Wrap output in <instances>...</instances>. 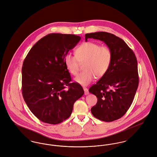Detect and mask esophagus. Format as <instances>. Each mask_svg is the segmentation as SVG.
<instances>
[{
    "instance_id": "1",
    "label": "esophagus",
    "mask_w": 157,
    "mask_h": 157,
    "mask_svg": "<svg viewBox=\"0 0 157 157\" xmlns=\"http://www.w3.org/2000/svg\"><path fill=\"white\" fill-rule=\"evenodd\" d=\"M83 90H84V91H85V95H88L89 94V90H88V89L87 88V87H83Z\"/></svg>"
}]
</instances>
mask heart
<instances>
[{
	"mask_svg": "<svg viewBox=\"0 0 157 157\" xmlns=\"http://www.w3.org/2000/svg\"><path fill=\"white\" fill-rule=\"evenodd\" d=\"M75 56L67 53L64 63L67 70L75 75L78 72L80 63L83 62L84 71L80 73L74 80L86 86L93 81L95 77L103 76L110 68L112 60V52L110 48L98 43L87 41L82 43L75 50Z\"/></svg>",
	"mask_w": 157,
	"mask_h": 157,
	"instance_id": "obj_1",
	"label": "heart"
}]
</instances>
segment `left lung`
Segmentation results:
<instances>
[{
	"instance_id": "1",
	"label": "left lung",
	"mask_w": 157,
	"mask_h": 157,
	"mask_svg": "<svg viewBox=\"0 0 157 157\" xmlns=\"http://www.w3.org/2000/svg\"><path fill=\"white\" fill-rule=\"evenodd\" d=\"M88 38L103 41L112 52L109 69L89 89L98 100L91 108L94 116L112 122L125 114L134 100L139 85L137 59L125 42L113 34L105 32L86 33V42Z\"/></svg>"
}]
</instances>
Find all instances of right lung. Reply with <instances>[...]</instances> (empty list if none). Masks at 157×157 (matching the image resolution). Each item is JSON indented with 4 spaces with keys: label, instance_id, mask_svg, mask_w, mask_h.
<instances>
[{
    "label": "right lung",
    "instance_id": "1",
    "mask_svg": "<svg viewBox=\"0 0 157 157\" xmlns=\"http://www.w3.org/2000/svg\"><path fill=\"white\" fill-rule=\"evenodd\" d=\"M81 40L75 35L50 33L36 43L22 67V94L29 109L43 122L57 124L71 114L74 102L84 94L70 83L64 57Z\"/></svg>",
    "mask_w": 157,
    "mask_h": 157
}]
</instances>
